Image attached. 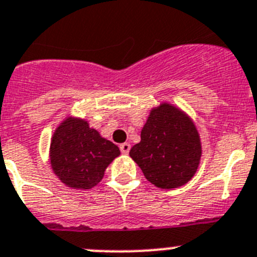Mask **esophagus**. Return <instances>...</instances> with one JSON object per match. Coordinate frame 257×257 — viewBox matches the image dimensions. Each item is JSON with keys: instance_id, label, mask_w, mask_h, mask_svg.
<instances>
[{"instance_id": "esophagus-1", "label": "esophagus", "mask_w": 257, "mask_h": 257, "mask_svg": "<svg viewBox=\"0 0 257 257\" xmlns=\"http://www.w3.org/2000/svg\"><path fill=\"white\" fill-rule=\"evenodd\" d=\"M119 148H120L123 155H128L129 151H131V145H129V143H121V145L119 146Z\"/></svg>"}]
</instances>
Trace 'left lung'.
Here are the masks:
<instances>
[{
	"mask_svg": "<svg viewBox=\"0 0 257 257\" xmlns=\"http://www.w3.org/2000/svg\"><path fill=\"white\" fill-rule=\"evenodd\" d=\"M146 179L161 189H175L191 180L201 157L193 120L176 106L161 104L151 110L141 142L129 152Z\"/></svg>",
	"mask_w": 257,
	"mask_h": 257,
	"instance_id": "1",
	"label": "left lung"
}]
</instances>
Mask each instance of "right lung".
I'll use <instances>...</instances> for the list:
<instances>
[{"label":"right lung","instance_id":"obj_1","mask_svg":"<svg viewBox=\"0 0 257 257\" xmlns=\"http://www.w3.org/2000/svg\"><path fill=\"white\" fill-rule=\"evenodd\" d=\"M120 151L88 123L68 117L56 129L50 142V165L64 185L91 189L104 177L106 167Z\"/></svg>","mask_w":257,"mask_h":257}]
</instances>
